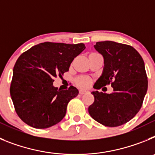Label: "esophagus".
I'll use <instances>...</instances> for the list:
<instances>
[{"label":"esophagus","mask_w":155,"mask_h":155,"mask_svg":"<svg viewBox=\"0 0 155 155\" xmlns=\"http://www.w3.org/2000/svg\"><path fill=\"white\" fill-rule=\"evenodd\" d=\"M79 93H80L81 94H86V93H88V91H87V90H80V91H79Z\"/></svg>","instance_id":"1"}]
</instances>
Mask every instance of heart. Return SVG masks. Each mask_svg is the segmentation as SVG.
I'll list each match as a JSON object with an SVG mask.
<instances>
[{
    "instance_id": "b5f03b06",
    "label": "heart",
    "mask_w": 155,
    "mask_h": 155,
    "mask_svg": "<svg viewBox=\"0 0 155 155\" xmlns=\"http://www.w3.org/2000/svg\"><path fill=\"white\" fill-rule=\"evenodd\" d=\"M75 84L77 86H78L79 87H82V88H85L89 86L90 83H91V80L87 77H78L74 80Z\"/></svg>"
}]
</instances>
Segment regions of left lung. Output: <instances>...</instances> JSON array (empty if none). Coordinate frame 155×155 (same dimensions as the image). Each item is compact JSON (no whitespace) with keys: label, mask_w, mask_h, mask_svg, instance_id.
<instances>
[{"label":"left lung","mask_w":155,"mask_h":155,"mask_svg":"<svg viewBox=\"0 0 155 155\" xmlns=\"http://www.w3.org/2000/svg\"><path fill=\"white\" fill-rule=\"evenodd\" d=\"M94 46L103 56L105 64L94 87L100 89L111 84L113 91H92L94 101L88 113L102 125L119 127L132 120L141 108L148 84L144 63L140 53L129 45L104 41Z\"/></svg>","instance_id":"1"}]
</instances>
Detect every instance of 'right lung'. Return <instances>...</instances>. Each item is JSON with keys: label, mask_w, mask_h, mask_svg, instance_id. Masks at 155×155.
I'll list each match as a JSON object with an SVG mask.
<instances>
[{"label": "right lung", "mask_w": 155, "mask_h": 155, "mask_svg": "<svg viewBox=\"0 0 155 155\" xmlns=\"http://www.w3.org/2000/svg\"><path fill=\"white\" fill-rule=\"evenodd\" d=\"M84 49V43L45 42L18 58L10 94L16 113L24 123L45 129L63 120L68 102L78 94V90L74 86L60 90L53 83L69 71L74 59Z\"/></svg>", "instance_id": "right-lung-1"}]
</instances>
